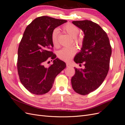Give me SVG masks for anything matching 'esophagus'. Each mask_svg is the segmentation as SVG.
Masks as SVG:
<instances>
[{
	"instance_id": "obj_1",
	"label": "esophagus",
	"mask_w": 125,
	"mask_h": 125,
	"mask_svg": "<svg viewBox=\"0 0 125 125\" xmlns=\"http://www.w3.org/2000/svg\"><path fill=\"white\" fill-rule=\"evenodd\" d=\"M66 65L67 67H71V65L70 63H68V62H67L66 63Z\"/></svg>"
}]
</instances>
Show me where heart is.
<instances>
[{"label": "heart", "instance_id": "b5f03b06", "mask_svg": "<svg viewBox=\"0 0 125 125\" xmlns=\"http://www.w3.org/2000/svg\"><path fill=\"white\" fill-rule=\"evenodd\" d=\"M63 30L73 37L74 43H78L80 42L81 39L77 36L79 32V30L76 26L73 24L68 23L63 26ZM58 30L55 29L52 31L51 35L52 43L55 46H57L58 45ZM75 52H76V48L74 46L64 47L59 51L58 57L60 59L65 60V61H68Z\"/></svg>", "mask_w": 125, "mask_h": 125}]
</instances>
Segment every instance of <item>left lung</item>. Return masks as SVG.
<instances>
[{
	"instance_id": "8db88e82",
	"label": "left lung",
	"mask_w": 125,
	"mask_h": 125,
	"mask_svg": "<svg viewBox=\"0 0 125 125\" xmlns=\"http://www.w3.org/2000/svg\"><path fill=\"white\" fill-rule=\"evenodd\" d=\"M72 23L84 33L82 46L74 61L80 66L84 62L85 67L80 70L74 67L71 84L75 92L84 95L96 90L106 77L112 47L106 33L99 24L90 20Z\"/></svg>"
}]
</instances>
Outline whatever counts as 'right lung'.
<instances>
[{
	"mask_svg": "<svg viewBox=\"0 0 125 125\" xmlns=\"http://www.w3.org/2000/svg\"><path fill=\"white\" fill-rule=\"evenodd\" d=\"M67 21L48 16L35 19L27 26L18 51L17 68L21 83L30 92L42 95L52 89L55 79L66 67V63L51 51L54 29ZM54 59L48 67V59Z\"/></svg>",
	"mask_w": 125,
	"mask_h": 125,
	"instance_id": "right-lung-1",
	"label": "right lung"
}]
</instances>
